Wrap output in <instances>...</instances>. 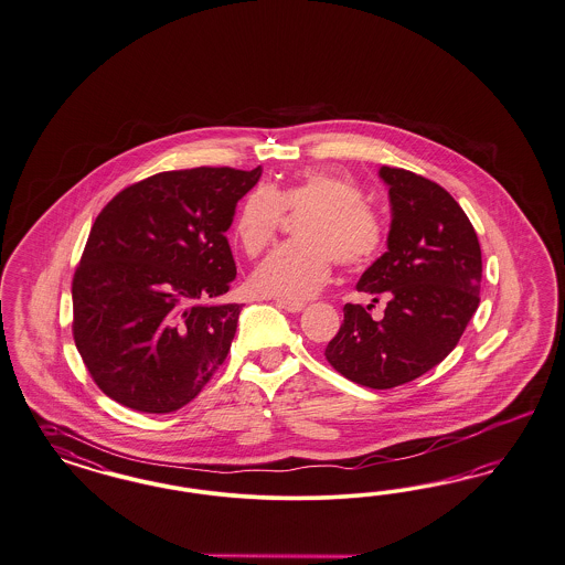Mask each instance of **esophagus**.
Returning a JSON list of instances; mask_svg holds the SVG:
<instances>
[{"mask_svg":"<svg viewBox=\"0 0 565 565\" xmlns=\"http://www.w3.org/2000/svg\"><path fill=\"white\" fill-rule=\"evenodd\" d=\"M277 307L288 312H300L305 309V302H298V300H284V298H279V300H277Z\"/></svg>","mask_w":565,"mask_h":565,"instance_id":"1","label":"esophagus"}]
</instances>
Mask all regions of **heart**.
Here are the masks:
<instances>
[{
	"label": "heart",
	"mask_w": 565,
	"mask_h": 565,
	"mask_svg": "<svg viewBox=\"0 0 565 565\" xmlns=\"http://www.w3.org/2000/svg\"><path fill=\"white\" fill-rule=\"evenodd\" d=\"M284 211L305 213L296 223L298 242L279 246L253 273L254 292L307 300L342 267L370 263L382 246V225L351 179L331 171H305L284 188L258 185L239 204L235 242L248 256L269 248Z\"/></svg>",
	"instance_id": "obj_1"
}]
</instances>
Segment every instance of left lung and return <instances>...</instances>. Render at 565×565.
I'll list each match as a JSON object with an SVG mask.
<instances>
[{"mask_svg":"<svg viewBox=\"0 0 565 565\" xmlns=\"http://www.w3.org/2000/svg\"><path fill=\"white\" fill-rule=\"evenodd\" d=\"M380 177L392 211L388 250L361 275L356 290L388 296L384 319H371V305H347L326 349L333 370L373 390L436 367L478 309L482 281L480 242L457 200L405 169L382 167Z\"/></svg>","mask_w":565,"mask_h":565,"instance_id":"1","label":"left lung"}]
</instances>
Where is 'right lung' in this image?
<instances>
[{"instance_id": "add662e5", "label": "right lung", "mask_w": 565, "mask_h": 565, "mask_svg": "<svg viewBox=\"0 0 565 565\" xmlns=\"http://www.w3.org/2000/svg\"><path fill=\"white\" fill-rule=\"evenodd\" d=\"M263 169L198 167L125 188L98 214L73 277V335L98 388L122 407L194 401L232 349L242 305L225 232Z\"/></svg>"}]
</instances>
